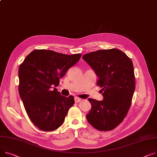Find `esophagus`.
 <instances>
[{
    "label": "esophagus",
    "mask_w": 157,
    "mask_h": 157,
    "mask_svg": "<svg viewBox=\"0 0 157 157\" xmlns=\"http://www.w3.org/2000/svg\"><path fill=\"white\" fill-rule=\"evenodd\" d=\"M75 101L76 103H79L81 101V99L79 98H78V97H75Z\"/></svg>",
    "instance_id": "1"
}]
</instances>
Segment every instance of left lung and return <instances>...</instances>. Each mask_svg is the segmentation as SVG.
I'll use <instances>...</instances> for the list:
<instances>
[{
    "mask_svg": "<svg viewBox=\"0 0 157 157\" xmlns=\"http://www.w3.org/2000/svg\"><path fill=\"white\" fill-rule=\"evenodd\" d=\"M98 78L102 88L101 101L89 98L91 109L86 119L99 131L116 128L130 108L135 78L132 60L119 49L99 50L82 56Z\"/></svg>",
    "mask_w": 157,
    "mask_h": 157,
    "instance_id": "obj_1",
    "label": "left lung"
}]
</instances>
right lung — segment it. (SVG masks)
<instances>
[{
  "label": "right lung",
  "instance_id": "add662e5",
  "mask_svg": "<svg viewBox=\"0 0 157 157\" xmlns=\"http://www.w3.org/2000/svg\"><path fill=\"white\" fill-rule=\"evenodd\" d=\"M81 54L66 55L50 50H35L20 65L19 93L30 120L40 129L52 131L64 122L74 97L62 96L54 86Z\"/></svg>",
  "mask_w": 157,
  "mask_h": 157
}]
</instances>
